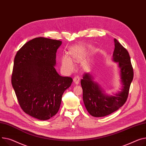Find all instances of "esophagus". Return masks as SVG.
Returning a JSON list of instances; mask_svg holds the SVG:
<instances>
[{
  "label": "esophagus",
  "instance_id": "1",
  "mask_svg": "<svg viewBox=\"0 0 146 146\" xmlns=\"http://www.w3.org/2000/svg\"><path fill=\"white\" fill-rule=\"evenodd\" d=\"M73 82L76 84H79L80 82V77L79 76H75L73 78Z\"/></svg>",
  "mask_w": 146,
  "mask_h": 146
}]
</instances>
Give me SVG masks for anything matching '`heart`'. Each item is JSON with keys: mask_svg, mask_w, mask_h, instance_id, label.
<instances>
[{"mask_svg": "<svg viewBox=\"0 0 146 146\" xmlns=\"http://www.w3.org/2000/svg\"><path fill=\"white\" fill-rule=\"evenodd\" d=\"M81 60V57L78 52L76 50H73L70 53V58L67 56H64L63 57L62 60V65L67 70L72 71L74 68V65L73 62L80 63Z\"/></svg>", "mask_w": 146, "mask_h": 146, "instance_id": "1", "label": "heart"}]
</instances>
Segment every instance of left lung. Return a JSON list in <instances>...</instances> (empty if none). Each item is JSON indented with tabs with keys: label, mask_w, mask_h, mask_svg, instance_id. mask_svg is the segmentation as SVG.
I'll use <instances>...</instances> for the list:
<instances>
[{
	"label": "left lung",
	"mask_w": 146,
	"mask_h": 146,
	"mask_svg": "<svg viewBox=\"0 0 146 146\" xmlns=\"http://www.w3.org/2000/svg\"><path fill=\"white\" fill-rule=\"evenodd\" d=\"M113 60L117 62L122 84L121 91L114 96H109L93 81L90 73H85L81 80L83 100L89 113L93 117H100L117 110L125 103L131 83L133 79V69L129 52L115 38Z\"/></svg>",
	"instance_id": "left-lung-1"
}]
</instances>
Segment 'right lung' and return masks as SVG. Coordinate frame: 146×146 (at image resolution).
Instances as JSON below:
<instances>
[{
	"instance_id": "1",
	"label": "right lung",
	"mask_w": 146,
	"mask_h": 146,
	"mask_svg": "<svg viewBox=\"0 0 146 146\" xmlns=\"http://www.w3.org/2000/svg\"><path fill=\"white\" fill-rule=\"evenodd\" d=\"M61 44L60 40L36 37L26 43L14 59L12 84L19 105L26 114L40 120L58 112L62 95L73 82L54 68Z\"/></svg>"
}]
</instances>
